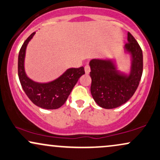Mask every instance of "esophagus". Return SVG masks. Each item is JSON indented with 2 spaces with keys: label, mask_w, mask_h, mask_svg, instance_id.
I'll list each match as a JSON object with an SVG mask.
<instances>
[{
  "label": "esophagus",
  "mask_w": 160,
  "mask_h": 160,
  "mask_svg": "<svg viewBox=\"0 0 160 160\" xmlns=\"http://www.w3.org/2000/svg\"><path fill=\"white\" fill-rule=\"evenodd\" d=\"M85 72L86 74H88V73L90 72V66L88 64H86L85 65Z\"/></svg>",
  "instance_id": "obj_1"
}]
</instances>
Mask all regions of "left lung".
<instances>
[{
	"instance_id": "1",
	"label": "left lung",
	"mask_w": 160,
	"mask_h": 160,
	"mask_svg": "<svg viewBox=\"0 0 160 160\" xmlns=\"http://www.w3.org/2000/svg\"><path fill=\"white\" fill-rule=\"evenodd\" d=\"M125 49L132 54V71L128 76L115 70L112 61H90L91 93L98 105L104 109L120 107L130 99L137 89L143 72V55L137 41L130 32Z\"/></svg>"
}]
</instances>
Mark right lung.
Wrapping results in <instances>:
<instances>
[{"instance_id":"add662e5","label":"right lung","mask_w":160,"mask_h":160,"mask_svg":"<svg viewBox=\"0 0 160 160\" xmlns=\"http://www.w3.org/2000/svg\"><path fill=\"white\" fill-rule=\"evenodd\" d=\"M34 34L35 32L25 40L19 51V80L25 94L34 104L46 109H58L67 101L79 78L85 74V71L83 67L69 68L60 78L48 83H37L29 79L24 72V56L27 45Z\"/></svg>"}]
</instances>
